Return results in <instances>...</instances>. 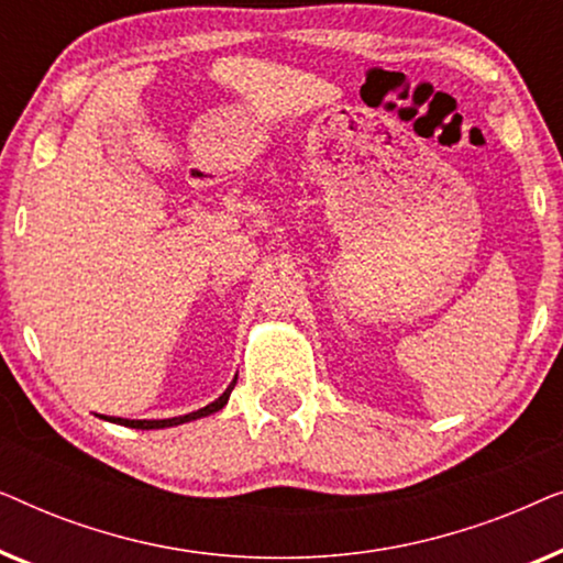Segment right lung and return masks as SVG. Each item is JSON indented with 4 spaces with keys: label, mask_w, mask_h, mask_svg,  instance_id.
<instances>
[{
    "label": "right lung",
    "mask_w": 563,
    "mask_h": 563,
    "mask_svg": "<svg viewBox=\"0 0 563 563\" xmlns=\"http://www.w3.org/2000/svg\"><path fill=\"white\" fill-rule=\"evenodd\" d=\"M238 379V376H235ZM235 379H233V384H230V387L222 391V395L214 399L212 405H207V407H202V410H197V412H189V415H181V418H168V420H128V418H107V415H99V418L102 420H110V422H118V426H125V428H141V430H156V428H172V426H181V422H189V420H197V418H207V415H212V412H218V410H222V407L228 405V397H230V391H233V387H235Z\"/></svg>",
    "instance_id": "add662e5"
}]
</instances>
